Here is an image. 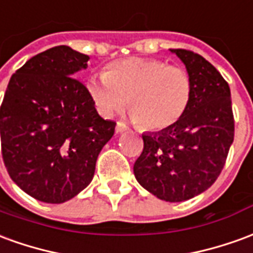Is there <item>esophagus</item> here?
Listing matches in <instances>:
<instances>
[{
	"mask_svg": "<svg viewBox=\"0 0 253 253\" xmlns=\"http://www.w3.org/2000/svg\"><path fill=\"white\" fill-rule=\"evenodd\" d=\"M128 129L129 128L126 126V124L121 123V121H118L117 125H116V133H123V132H126Z\"/></svg>",
	"mask_w": 253,
	"mask_h": 253,
	"instance_id": "1",
	"label": "esophagus"
}]
</instances>
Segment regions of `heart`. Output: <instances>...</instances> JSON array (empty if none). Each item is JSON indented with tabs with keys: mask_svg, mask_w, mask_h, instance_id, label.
Wrapping results in <instances>:
<instances>
[{
	"mask_svg": "<svg viewBox=\"0 0 253 253\" xmlns=\"http://www.w3.org/2000/svg\"><path fill=\"white\" fill-rule=\"evenodd\" d=\"M87 89L102 116L110 117L128 101L132 118L150 130L168 129L178 123L192 96L185 69L143 57L109 64L102 76L88 79Z\"/></svg>",
	"mask_w": 253,
	"mask_h": 253,
	"instance_id": "b5f03b06",
	"label": "heart"
}]
</instances>
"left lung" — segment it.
Wrapping results in <instances>:
<instances>
[{"label":"left lung","mask_w":253,"mask_h":253,"mask_svg":"<svg viewBox=\"0 0 253 253\" xmlns=\"http://www.w3.org/2000/svg\"><path fill=\"white\" fill-rule=\"evenodd\" d=\"M187 68L192 96L180 121L143 133L144 148L133 165L137 182L161 200L184 202L209 189L226 162L234 139L230 88L202 55L170 49Z\"/></svg>","instance_id":"1"}]
</instances>
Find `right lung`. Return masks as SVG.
Returning a JSON list of instances; mask_svg holds the SVG:
<instances>
[{"label":"right lung","instance_id":"right-lung-1","mask_svg":"<svg viewBox=\"0 0 253 253\" xmlns=\"http://www.w3.org/2000/svg\"><path fill=\"white\" fill-rule=\"evenodd\" d=\"M89 57L69 46L34 55L10 78L1 105V150L10 178L37 200L60 204L88 185L114 135L72 76Z\"/></svg>","mask_w":253,"mask_h":253}]
</instances>
